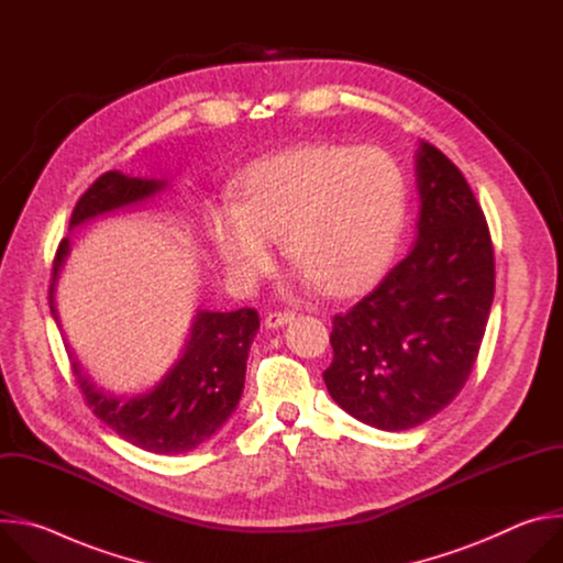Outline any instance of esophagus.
I'll return each mask as SVG.
<instances>
[{
    "mask_svg": "<svg viewBox=\"0 0 563 563\" xmlns=\"http://www.w3.org/2000/svg\"><path fill=\"white\" fill-rule=\"evenodd\" d=\"M291 320H294V313H291V311H269V313L265 316V325H267L269 330H278V328L291 323Z\"/></svg>",
    "mask_w": 563,
    "mask_h": 563,
    "instance_id": "esophagus-1",
    "label": "esophagus"
}]
</instances>
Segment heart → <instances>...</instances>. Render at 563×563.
<instances>
[{"instance_id": "heart-1", "label": "heart", "mask_w": 563, "mask_h": 563, "mask_svg": "<svg viewBox=\"0 0 563 563\" xmlns=\"http://www.w3.org/2000/svg\"><path fill=\"white\" fill-rule=\"evenodd\" d=\"M406 220V178L378 148L307 144L254 163L243 200L220 202L207 227L229 274L254 278L272 263V240L307 283L330 296L369 289L394 258Z\"/></svg>"}]
</instances>
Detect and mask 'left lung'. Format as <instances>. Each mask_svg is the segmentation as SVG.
Masks as SVG:
<instances>
[{
    "mask_svg": "<svg viewBox=\"0 0 563 563\" xmlns=\"http://www.w3.org/2000/svg\"><path fill=\"white\" fill-rule=\"evenodd\" d=\"M419 238L380 285L332 320L328 391L354 419L410 430L463 389L495 298L490 229L467 180L432 144L417 151Z\"/></svg>",
    "mask_w": 563,
    "mask_h": 563,
    "instance_id": "1",
    "label": "left lung"
}]
</instances>
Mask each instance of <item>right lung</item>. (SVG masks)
<instances>
[{
  "label": "right lung",
  "instance_id": "add662e5",
  "mask_svg": "<svg viewBox=\"0 0 563 563\" xmlns=\"http://www.w3.org/2000/svg\"><path fill=\"white\" fill-rule=\"evenodd\" d=\"M165 187L167 180L107 172L77 200L70 229L98 216L146 202ZM68 252V238H64L53 261L48 289V305L57 328L59 318L53 294ZM258 328L261 318L252 307L235 311L198 309L183 356L153 389L133 396H118L98 387L73 354L70 367L93 415L122 439L153 454H183L211 439L233 415L243 396L247 356Z\"/></svg>",
  "mask_w": 563,
  "mask_h": 563
}]
</instances>
